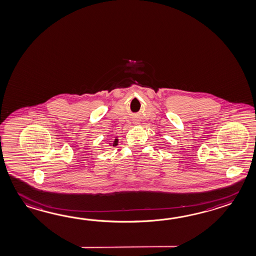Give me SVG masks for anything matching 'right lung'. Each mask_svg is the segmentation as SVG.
<instances>
[{"instance_id":"right-lung-1","label":"right lung","mask_w":256,"mask_h":256,"mask_svg":"<svg viewBox=\"0 0 256 256\" xmlns=\"http://www.w3.org/2000/svg\"><path fill=\"white\" fill-rule=\"evenodd\" d=\"M118 144V136H116V138H114V142H113V143H112L111 145H113L114 147V146H116Z\"/></svg>"}]
</instances>
